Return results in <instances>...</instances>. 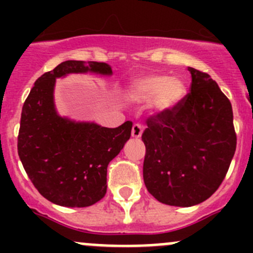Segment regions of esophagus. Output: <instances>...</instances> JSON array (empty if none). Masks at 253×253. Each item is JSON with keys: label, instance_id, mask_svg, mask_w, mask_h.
<instances>
[{"label": "esophagus", "instance_id": "1", "mask_svg": "<svg viewBox=\"0 0 253 253\" xmlns=\"http://www.w3.org/2000/svg\"><path fill=\"white\" fill-rule=\"evenodd\" d=\"M142 133H143V126H142V125L134 124L133 127H132V132H131L132 137H133V138H139V137L142 136Z\"/></svg>", "mask_w": 253, "mask_h": 253}]
</instances>
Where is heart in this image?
<instances>
[{"mask_svg":"<svg viewBox=\"0 0 253 253\" xmlns=\"http://www.w3.org/2000/svg\"><path fill=\"white\" fill-rule=\"evenodd\" d=\"M126 95L132 103L145 104L153 101L158 111L174 109L186 95V84L180 78L165 75H147L129 83Z\"/></svg>","mask_w":253,"mask_h":253,"instance_id":"heart-1","label":"heart"}]
</instances>
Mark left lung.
Wrapping results in <instances>:
<instances>
[{
  "label": "left lung",
  "mask_w": 253,
  "mask_h": 253,
  "mask_svg": "<svg viewBox=\"0 0 253 253\" xmlns=\"http://www.w3.org/2000/svg\"><path fill=\"white\" fill-rule=\"evenodd\" d=\"M188 93L174 109L147 120L143 178L159 202L191 207L220 186L236 149L233 108L218 84L188 67Z\"/></svg>",
  "instance_id": "obj_1"
}]
</instances>
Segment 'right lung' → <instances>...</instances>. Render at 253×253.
<instances>
[{"label": "right lung", "instance_id": "obj_1", "mask_svg": "<svg viewBox=\"0 0 253 253\" xmlns=\"http://www.w3.org/2000/svg\"><path fill=\"white\" fill-rule=\"evenodd\" d=\"M111 76L105 62L65 61L37 79L22 109L18 155L40 195L55 205L89 207L105 196L109 163L131 137L132 122L116 128L58 115L56 78L71 73Z\"/></svg>", "mask_w": 253, "mask_h": 253}]
</instances>
